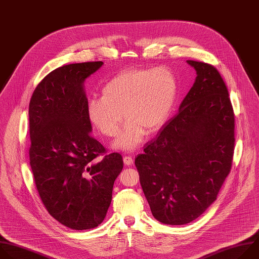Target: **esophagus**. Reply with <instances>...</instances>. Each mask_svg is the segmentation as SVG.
Wrapping results in <instances>:
<instances>
[{
    "mask_svg": "<svg viewBox=\"0 0 259 259\" xmlns=\"http://www.w3.org/2000/svg\"><path fill=\"white\" fill-rule=\"evenodd\" d=\"M123 162L125 165H132L134 163V160L131 156H124L123 157Z\"/></svg>",
    "mask_w": 259,
    "mask_h": 259,
    "instance_id": "1",
    "label": "esophagus"
}]
</instances>
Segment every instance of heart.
<instances>
[{
	"instance_id": "obj_1",
	"label": "heart",
	"mask_w": 259,
	"mask_h": 259,
	"mask_svg": "<svg viewBox=\"0 0 259 259\" xmlns=\"http://www.w3.org/2000/svg\"><path fill=\"white\" fill-rule=\"evenodd\" d=\"M178 84L166 67L122 70L102 89V97L88 102V116L94 126L107 137L117 135L122 114L127 119L113 148L136 149L147 132L153 134L168 119L177 100Z\"/></svg>"
}]
</instances>
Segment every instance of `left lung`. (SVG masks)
<instances>
[{
	"label": "left lung",
	"instance_id": "8db88e82",
	"mask_svg": "<svg viewBox=\"0 0 259 259\" xmlns=\"http://www.w3.org/2000/svg\"><path fill=\"white\" fill-rule=\"evenodd\" d=\"M195 82L135 164L153 217L170 226L199 218L217 200L232 166L235 117L218 69L187 60Z\"/></svg>",
	"mask_w": 259,
	"mask_h": 259
}]
</instances>
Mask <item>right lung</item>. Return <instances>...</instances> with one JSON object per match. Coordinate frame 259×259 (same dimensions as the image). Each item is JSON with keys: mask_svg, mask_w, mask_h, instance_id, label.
Wrapping results in <instances>:
<instances>
[{"mask_svg": "<svg viewBox=\"0 0 259 259\" xmlns=\"http://www.w3.org/2000/svg\"><path fill=\"white\" fill-rule=\"evenodd\" d=\"M102 61L63 65L35 88L28 108L29 163L48 212L72 230H89L104 221L113 185L122 170L119 153L91 135L84 81Z\"/></svg>", "mask_w": 259, "mask_h": 259, "instance_id": "1", "label": "right lung"}]
</instances>
